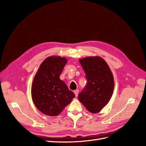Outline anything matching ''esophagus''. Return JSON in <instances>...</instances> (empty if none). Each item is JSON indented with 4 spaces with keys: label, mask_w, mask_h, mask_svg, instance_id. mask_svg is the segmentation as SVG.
Segmentation results:
<instances>
[{
    "label": "esophagus",
    "mask_w": 146,
    "mask_h": 146,
    "mask_svg": "<svg viewBox=\"0 0 146 146\" xmlns=\"http://www.w3.org/2000/svg\"><path fill=\"white\" fill-rule=\"evenodd\" d=\"M74 92L75 95H76V97H77V96H78V90H75V91H74Z\"/></svg>",
    "instance_id": "34e87169"
}]
</instances>
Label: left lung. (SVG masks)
I'll return each instance as SVG.
<instances>
[{
    "label": "left lung",
    "instance_id": "1",
    "mask_svg": "<svg viewBox=\"0 0 146 146\" xmlns=\"http://www.w3.org/2000/svg\"><path fill=\"white\" fill-rule=\"evenodd\" d=\"M85 72L87 84L78 98L88 111L98 113L111 99L114 86L113 75L107 62L100 56L79 59Z\"/></svg>",
    "mask_w": 146,
    "mask_h": 146
}]
</instances>
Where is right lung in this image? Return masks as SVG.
I'll return each mask as SVG.
<instances>
[{"label": "right lung", "instance_id": "obj_1", "mask_svg": "<svg viewBox=\"0 0 146 146\" xmlns=\"http://www.w3.org/2000/svg\"><path fill=\"white\" fill-rule=\"evenodd\" d=\"M68 62L65 57L48 56L40 64L32 85V98L39 111L56 116L75 98L74 92L60 78Z\"/></svg>", "mask_w": 146, "mask_h": 146}]
</instances>
